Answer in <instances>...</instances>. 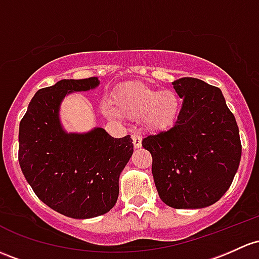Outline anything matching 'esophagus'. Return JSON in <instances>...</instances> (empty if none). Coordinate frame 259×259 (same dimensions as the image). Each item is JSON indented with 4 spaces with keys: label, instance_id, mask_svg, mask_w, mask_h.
Segmentation results:
<instances>
[{
    "label": "esophagus",
    "instance_id": "34e87169",
    "mask_svg": "<svg viewBox=\"0 0 259 259\" xmlns=\"http://www.w3.org/2000/svg\"><path fill=\"white\" fill-rule=\"evenodd\" d=\"M132 139H133V144H134L135 149L141 148V137L140 135L135 133V134L132 135Z\"/></svg>",
    "mask_w": 259,
    "mask_h": 259
}]
</instances>
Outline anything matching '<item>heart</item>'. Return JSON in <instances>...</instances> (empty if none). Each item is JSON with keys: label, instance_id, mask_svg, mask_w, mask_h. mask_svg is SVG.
<instances>
[{"label": "heart", "instance_id": "obj_1", "mask_svg": "<svg viewBox=\"0 0 259 259\" xmlns=\"http://www.w3.org/2000/svg\"><path fill=\"white\" fill-rule=\"evenodd\" d=\"M181 98L172 89H160L139 81L122 85L114 97L116 114L129 119H140L150 132H167L175 126L181 113ZM109 115L113 114L107 110Z\"/></svg>", "mask_w": 259, "mask_h": 259}]
</instances>
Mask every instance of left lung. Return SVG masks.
<instances>
[{
    "instance_id": "obj_1",
    "label": "left lung",
    "mask_w": 259,
    "mask_h": 259,
    "mask_svg": "<svg viewBox=\"0 0 259 259\" xmlns=\"http://www.w3.org/2000/svg\"><path fill=\"white\" fill-rule=\"evenodd\" d=\"M172 87L184 99L178 122L141 144L152 156L151 172L162 202L174 208L207 207L230 189L238 170L237 122L217 87L189 77Z\"/></svg>"
}]
</instances>
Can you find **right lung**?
I'll return each instance as SVG.
<instances>
[{
  "mask_svg": "<svg viewBox=\"0 0 259 259\" xmlns=\"http://www.w3.org/2000/svg\"><path fill=\"white\" fill-rule=\"evenodd\" d=\"M99 84L98 77L62 79L39 89L20 122L24 178L42 202L70 219H93L114 207L119 178L134 152L130 135L115 139L99 126L70 133L62 124L64 98Z\"/></svg>",
  "mask_w": 259,
  "mask_h": 259,
  "instance_id": "1",
  "label": "right lung"
}]
</instances>
